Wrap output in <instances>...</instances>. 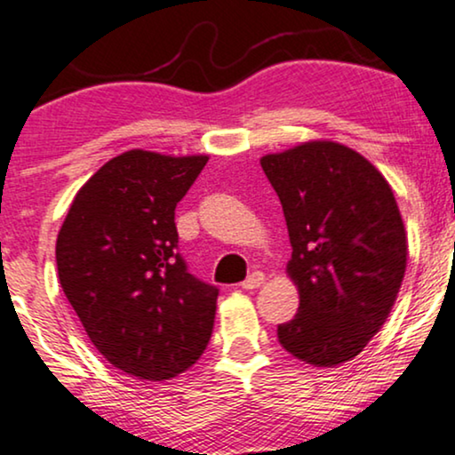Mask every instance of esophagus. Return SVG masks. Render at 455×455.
Segmentation results:
<instances>
[{
  "label": "esophagus",
  "instance_id": "esophagus-1",
  "mask_svg": "<svg viewBox=\"0 0 455 455\" xmlns=\"http://www.w3.org/2000/svg\"><path fill=\"white\" fill-rule=\"evenodd\" d=\"M262 283H265V275L256 271V273H251L248 280L242 282V288H243V290H256V288H260Z\"/></svg>",
  "mask_w": 455,
  "mask_h": 455
}]
</instances>
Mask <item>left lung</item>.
<instances>
[{
	"instance_id": "obj_1",
	"label": "left lung",
	"mask_w": 455,
	"mask_h": 455,
	"mask_svg": "<svg viewBox=\"0 0 455 455\" xmlns=\"http://www.w3.org/2000/svg\"><path fill=\"white\" fill-rule=\"evenodd\" d=\"M282 201L299 314L282 347L314 366L358 355L384 326L407 269V233L387 180L337 141H305L260 158Z\"/></svg>"
}]
</instances>
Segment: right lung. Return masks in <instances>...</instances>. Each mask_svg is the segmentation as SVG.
Masks as SVG:
<instances>
[{"label": "right lung", "mask_w": 455, "mask_h": 455, "mask_svg": "<svg viewBox=\"0 0 455 455\" xmlns=\"http://www.w3.org/2000/svg\"><path fill=\"white\" fill-rule=\"evenodd\" d=\"M207 158L123 152L76 193L59 231L65 297L103 358L138 379L184 373L210 343L218 288L190 275L175 228Z\"/></svg>", "instance_id": "1"}]
</instances>
